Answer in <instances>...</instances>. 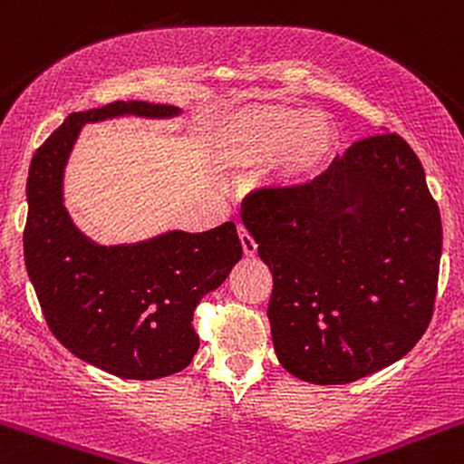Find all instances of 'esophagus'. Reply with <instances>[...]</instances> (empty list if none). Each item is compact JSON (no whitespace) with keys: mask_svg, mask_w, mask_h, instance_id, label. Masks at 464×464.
Instances as JSON below:
<instances>
[{"mask_svg":"<svg viewBox=\"0 0 464 464\" xmlns=\"http://www.w3.org/2000/svg\"><path fill=\"white\" fill-rule=\"evenodd\" d=\"M237 236H240L244 256H248V257L256 256V253H257V244H256V240H253V237H251V233H248L246 228L242 227V224H240V227H237Z\"/></svg>","mask_w":464,"mask_h":464,"instance_id":"34e87169","label":"esophagus"}]
</instances>
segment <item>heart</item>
<instances>
[{"label":"heart","mask_w":464,"mask_h":464,"mask_svg":"<svg viewBox=\"0 0 464 464\" xmlns=\"http://www.w3.org/2000/svg\"><path fill=\"white\" fill-rule=\"evenodd\" d=\"M220 151L231 160H259L282 151L286 180H308L328 165L337 147L333 125L319 111L288 105H248L222 121Z\"/></svg>","instance_id":"heart-1"}]
</instances>
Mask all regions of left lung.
Segmentation results:
<instances>
[{"instance_id": "1", "label": "left lung", "mask_w": 464, "mask_h": 464, "mask_svg": "<svg viewBox=\"0 0 464 464\" xmlns=\"http://www.w3.org/2000/svg\"><path fill=\"white\" fill-rule=\"evenodd\" d=\"M242 222L273 273V345L293 376L353 383L425 334L442 224L419 156L399 134L354 142L308 185L253 193Z\"/></svg>"}]
</instances>
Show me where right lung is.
I'll return each instance as SVG.
<instances>
[{"mask_svg": "<svg viewBox=\"0 0 464 464\" xmlns=\"http://www.w3.org/2000/svg\"><path fill=\"white\" fill-rule=\"evenodd\" d=\"M136 114L165 119L174 105L114 101L72 111L30 162L24 256L50 333L70 353L121 379H160L191 363L200 339L193 310L242 257L236 224L169 231L130 246H99L63 207V169L81 127Z\"/></svg>", "mask_w": 464, "mask_h": 464, "instance_id": "right-lung-1", "label": "right lung"}]
</instances>
